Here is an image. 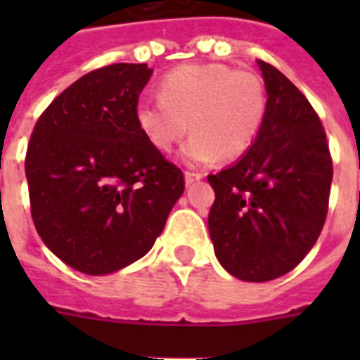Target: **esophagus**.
I'll return each instance as SVG.
<instances>
[{
  "instance_id": "obj_1",
  "label": "esophagus",
  "mask_w": 360,
  "mask_h": 360,
  "mask_svg": "<svg viewBox=\"0 0 360 360\" xmlns=\"http://www.w3.org/2000/svg\"><path fill=\"white\" fill-rule=\"evenodd\" d=\"M202 179V174H198V172H185V183L186 186L194 185L196 181Z\"/></svg>"
}]
</instances>
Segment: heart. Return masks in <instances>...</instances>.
Segmentation results:
<instances>
[{"mask_svg": "<svg viewBox=\"0 0 360 360\" xmlns=\"http://www.w3.org/2000/svg\"><path fill=\"white\" fill-rule=\"evenodd\" d=\"M160 97L136 104L140 132L158 151H169L194 130L181 147L183 162L198 166L243 157L262 132L267 93L254 72L220 63H191L169 70L160 80Z\"/></svg>", "mask_w": 360, "mask_h": 360, "instance_id": "heart-1", "label": "heart"}]
</instances>
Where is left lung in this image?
Returning a JSON list of instances; mask_svg holds the SVG:
<instances>
[{"instance_id": "1", "label": "left lung", "mask_w": 360, "mask_h": 360, "mask_svg": "<svg viewBox=\"0 0 360 360\" xmlns=\"http://www.w3.org/2000/svg\"><path fill=\"white\" fill-rule=\"evenodd\" d=\"M267 115L256 143L230 168L207 175L214 191L209 236L236 278L290 273L316 245L329 209L333 158L318 114L273 65L257 59Z\"/></svg>"}]
</instances>
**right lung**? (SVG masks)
Returning <instances> with one entry per match:
<instances>
[{
  "label": "right lung",
  "instance_id": "1",
  "mask_svg": "<svg viewBox=\"0 0 360 360\" xmlns=\"http://www.w3.org/2000/svg\"><path fill=\"white\" fill-rule=\"evenodd\" d=\"M146 63L91 70L52 101L25 153L33 224L69 267L110 274L151 250L185 179L147 141L136 104Z\"/></svg>",
  "mask_w": 360,
  "mask_h": 360
}]
</instances>
